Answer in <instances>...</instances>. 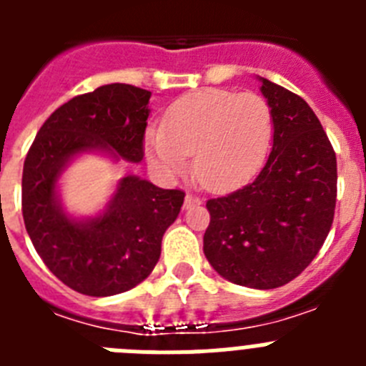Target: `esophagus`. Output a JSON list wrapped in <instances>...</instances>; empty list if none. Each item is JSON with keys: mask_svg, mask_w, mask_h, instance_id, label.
<instances>
[{"mask_svg": "<svg viewBox=\"0 0 366 366\" xmlns=\"http://www.w3.org/2000/svg\"><path fill=\"white\" fill-rule=\"evenodd\" d=\"M194 205H202V198L194 196V194H187L183 207H185V209H190V207H194Z\"/></svg>", "mask_w": 366, "mask_h": 366, "instance_id": "1", "label": "esophagus"}]
</instances>
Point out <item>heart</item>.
<instances>
[{"instance_id": "b5f03b06", "label": "heart", "mask_w": 366, "mask_h": 366, "mask_svg": "<svg viewBox=\"0 0 366 366\" xmlns=\"http://www.w3.org/2000/svg\"><path fill=\"white\" fill-rule=\"evenodd\" d=\"M273 113L264 97L229 89H199L167 109L163 126L144 135L150 163L167 176L194 172L203 187L225 190L253 176L267 154Z\"/></svg>"}]
</instances>
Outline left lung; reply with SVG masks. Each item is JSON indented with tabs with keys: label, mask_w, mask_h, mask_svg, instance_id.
<instances>
[{
	"label": "left lung",
	"mask_w": 366,
	"mask_h": 366,
	"mask_svg": "<svg viewBox=\"0 0 366 366\" xmlns=\"http://www.w3.org/2000/svg\"><path fill=\"white\" fill-rule=\"evenodd\" d=\"M273 113V148L251 183L207 202V260L229 282L273 290L299 277L328 236L337 159L308 102L260 79Z\"/></svg>",
	"instance_id": "8db88e82"
}]
</instances>
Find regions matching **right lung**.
Instances as JSON below:
<instances>
[{"label": "right lung", "mask_w": 366, "mask_h": 366, "mask_svg": "<svg viewBox=\"0 0 366 366\" xmlns=\"http://www.w3.org/2000/svg\"><path fill=\"white\" fill-rule=\"evenodd\" d=\"M150 92L108 84L74 97L44 122L24 163L21 211L36 253L74 292L109 297L143 282L161 257L163 234L185 192L126 176L102 214L74 219L58 199V179L86 152L141 163Z\"/></svg>", "instance_id": "obj_1"}]
</instances>
